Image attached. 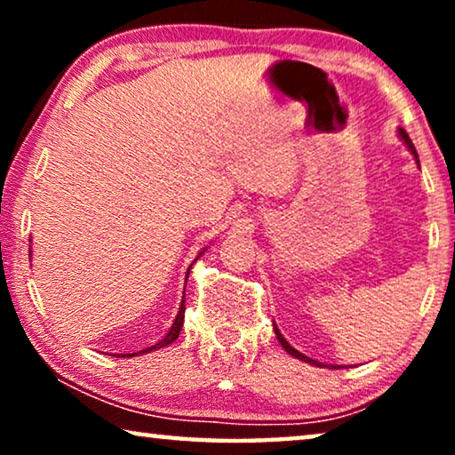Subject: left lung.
I'll list each match as a JSON object with an SVG mask.
<instances>
[{"instance_id": "1", "label": "left lung", "mask_w": 455, "mask_h": 455, "mask_svg": "<svg viewBox=\"0 0 455 455\" xmlns=\"http://www.w3.org/2000/svg\"><path fill=\"white\" fill-rule=\"evenodd\" d=\"M400 136H402V140L406 142V147L410 148V151H412V155H414V159H416V164H419V153H416V148H414V145H412V140H410V136H408V132L403 128H400ZM273 329H275V335H277V339H279V344H282L283 347H285V352L288 354H291V356L294 358H298V360H304V363H310V364H315V366H319V363H316V360H313V358H308V356H304V354H300L296 350V347H291L288 341H285V338L282 333H279V329L275 327V323H273Z\"/></svg>"}]
</instances>
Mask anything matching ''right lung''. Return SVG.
Listing matches in <instances>:
<instances>
[{"instance_id": "right-lung-1", "label": "right lung", "mask_w": 455, "mask_h": 455, "mask_svg": "<svg viewBox=\"0 0 455 455\" xmlns=\"http://www.w3.org/2000/svg\"><path fill=\"white\" fill-rule=\"evenodd\" d=\"M201 254H203V252H201ZM201 254H198V257H201ZM188 273H190V269H188ZM186 277H188V275H186ZM184 310H186V307H184V300H182V304H180V310H178V316H176V319H173L172 329H170V331H167V335H165L164 339L159 341V344H155V346H151V347H145V350H140V352L122 354V358H124V356H126V358H130V356H139V354H147V352L159 350V347H165V346H170L172 341H176L180 331H182V325H184Z\"/></svg>"}]
</instances>
